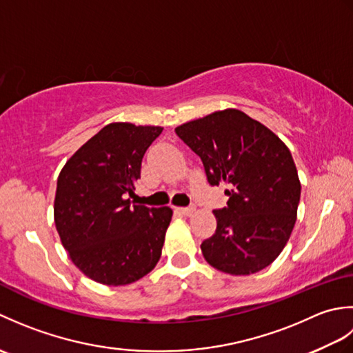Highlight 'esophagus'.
<instances>
[{
    "instance_id": "esophagus-1",
    "label": "esophagus",
    "mask_w": 353,
    "mask_h": 353,
    "mask_svg": "<svg viewBox=\"0 0 353 353\" xmlns=\"http://www.w3.org/2000/svg\"><path fill=\"white\" fill-rule=\"evenodd\" d=\"M176 211L179 212V214H182V215H192L194 212H196V208L194 206H188V208H176Z\"/></svg>"
}]
</instances>
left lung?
<instances>
[{"label": "left lung", "instance_id": "1", "mask_svg": "<svg viewBox=\"0 0 353 353\" xmlns=\"http://www.w3.org/2000/svg\"><path fill=\"white\" fill-rule=\"evenodd\" d=\"M203 162L209 185L226 183L215 234L201 243L208 264L223 273L261 272L279 256L294 228L301 182L288 147L238 109L214 112L176 127Z\"/></svg>", "mask_w": 353, "mask_h": 353}]
</instances>
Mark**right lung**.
<instances>
[{
    "mask_svg": "<svg viewBox=\"0 0 353 353\" xmlns=\"http://www.w3.org/2000/svg\"><path fill=\"white\" fill-rule=\"evenodd\" d=\"M161 133L156 125H104L59 174L56 229L71 261L89 279L114 287L132 283L161 258L172 211L129 199L142 157Z\"/></svg>",
    "mask_w": 353,
    "mask_h": 353,
    "instance_id": "add662e5",
    "label": "right lung"
}]
</instances>
